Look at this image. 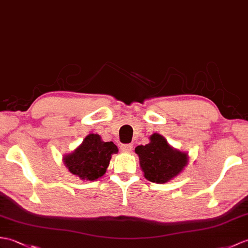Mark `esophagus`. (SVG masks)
Instances as JSON below:
<instances>
[{
	"label": "esophagus",
	"mask_w": 248,
	"mask_h": 248,
	"mask_svg": "<svg viewBox=\"0 0 248 248\" xmlns=\"http://www.w3.org/2000/svg\"><path fill=\"white\" fill-rule=\"evenodd\" d=\"M120 149H122V151L124 152H131L133 150V145H132V143H123V145L120 146Z\"/></svg>",
	"instance_id": "34e87169"
}]
</instances>
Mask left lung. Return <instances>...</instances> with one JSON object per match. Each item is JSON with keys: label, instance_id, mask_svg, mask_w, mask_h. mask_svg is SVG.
Returning a JSON list of instances; mask_svg holds the SVG:
<instances>
[{"label": "left lung", "instance_id": "8db88e82", "mask_svg": "<svg viewBox=\"0 0 248 248\" xmlns=\"http://www.w3.org/2000/svg\"><path fill=\"white\" fill-rule=\"evenodd\" d=\"M135 152L145 177L152 183L163 184L176 176L187 165V154L173 150L165 138L153 134L146 146H138Z\"/></svg>", "mask_w": 248, "mask_h": 248}]
</instances>
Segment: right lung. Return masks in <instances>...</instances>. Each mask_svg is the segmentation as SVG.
Segmentation results:
<instances>
[{
    "label": "right lung",
    "instance_id": "add662e5",
    "mask_svg": "<svg viewBox=\"0 0 248 248\" xmlns=\"http://www.w3.org/2000/svg\"><path fill=\"white\" fill-rule=\"evenodd\" d=\"M118 149L112 141H102L99 135L90 134L72 154L63 160L71 173L81 180L96 181L106 173L112 157Z\"/></svg>",
    "mask_w": 248,
    "mask_h": 248
}]
</instances>
